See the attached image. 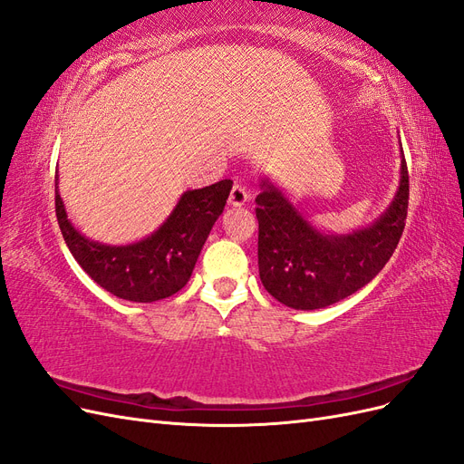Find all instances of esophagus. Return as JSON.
Here are the masks:
<instances>
[{"mask_svg": "<svg viewBox=\"0 0 464 464\" xmlns=\"http://www.w3.org/2000/svg\"><path fill=\"white\" fill-rule=\"evenodd\" d=\"M249 201V193L242 184H234L232 191H230V198H228V205L230 207H242Z\"/></svg>", "mask_w": 464, "mask_h": 464, "instance_id": "esophagus-1", "label": "esophagus"}]
</instances>
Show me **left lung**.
<instances>
[{"instance_id": "obj_1", "label": "left lung", "mask_w": 464, "mask_h": 464, "mask_svg": "<svg viewBox=\"0 0 464 464\" xmlns=\"http://www.w3.org/2000/svg\"><path fill=\"white\" fill-rule=\"evenodd\" d=\"M401 157V181L385 213L348 234L314 228L283 189L261 178L256 199L259 276L275 300L294 310H321L353 296L383 269L397 249L409 208L402 149Z\"/></svg>"}]
</instances>
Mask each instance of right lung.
Returning <instances> with one entry per match:
<instances>
[{"mask_svg": "<svg viewBox=\"0 0 464 464\" xmlns=\"http://www.w3.org/2000/svg\"><path fill=\"white\" fill-rule=\"evenodd\" d=\"M230 189L232 181L222 179L184 191L159 230L133 244L110 246L89 240L67 218L55 174V217L72 256L98 286L121 300L147 304L172 296L188 285Z\"/></svg>", "mask_w": 464, "mask_h": 464, "instance_id": "right-lung-1", "label": "right lung"}]
</instances>
